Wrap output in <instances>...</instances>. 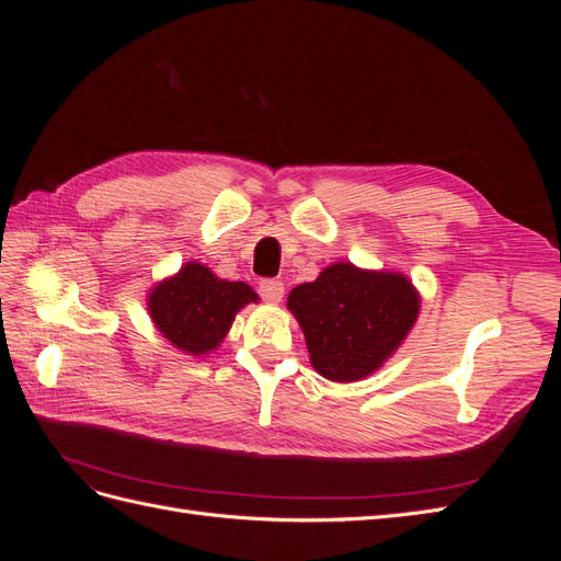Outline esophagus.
<instances>
[{
	"label": "esophagus",
	"mask_w": 561,
	"mask_h": 561,
	"mask_svg": "<svg viewBox=\"0 0 561 561\" xmlns=\"http://www.w3.org/2000/svg\"><path fill=\"white\" fill-rule=\"evenodd\" d=\"M260 295L271 304H278L285 295V285L283 280H276V278H264L260 280Z\"/></svg>",
	"instance_id": "34e87169"
}]
</instances>
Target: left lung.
<instances>
[{
  "mask_svg": "<svg viewBox=\"0 0 561 561\" xmlns=\"http://www.w3.org/2000/svg\"><path fill=\"white\" fill-rule=\"evenodd\" d=\"M419 293L396 271L339 262L287 297L320 377L348 383L377 371L410 334Z\"/></svg>",
  "mask_w": 561,
  "mask_h": 561,
  "instance_id": "1",
  "label": "left lung"
}]
</instances>
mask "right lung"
Returning a JSON list of instances; mask_svg holds the SVG:
<instances>
[{
  "instance_id": "1",
  "label": "right lung",
  "mask_w": 561,
  "mask_h": 561,
  "mask_svg": "<svg viewBox=\"0 0 561 561\" xmlns=\"http://www.w3.org/2000/svg\"><path fill=\"white\" fill-rule=\"evenodd\" d=\"M257 301L248 283L217 278L208 266L186 262L149 293L147 307L159 332L190 355L215 351L245 304Z\"/></svg>"
}]
</instances>
